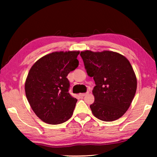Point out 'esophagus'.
<instances>
[{
	"label": "esophagus",
	"instance_id": "34e87169",
	"mask_svg": "<svg viewBox=\"0 0 157 157\" xmlns=\"http://www.w3.org/2000/svg\"><path fill=\"white\" fill-rule=\"evenodd\" d=\"M89 94V91H87L86 93H84V94H79V96H82V97H84L85 95H86L87 94Z\"/></svg>",
	"mask_w": 157,
	"mask_h": 157
}]
</instances>
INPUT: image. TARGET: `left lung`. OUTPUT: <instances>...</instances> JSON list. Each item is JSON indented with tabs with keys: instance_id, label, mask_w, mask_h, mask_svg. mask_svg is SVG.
<instances>
[{
	"instance_id": "1",
	"label": "left lung",
	"mask_w": 157,
	"mask_h": 157,
	"mask_svg": "<svg viewBox=\"0 0 157 157\" xmlns=\"http://www.w3.org/2000/svg\"><path fill=\"white\" fill-rule=\"evenodd\" d=\"M86 73L93 77L95 101L90 105L93 114L101 121L111 122L123 116L136 91L137 80L129 60L113 51L80 53Z\"/></svg>"
}]
</instances>
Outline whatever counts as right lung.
I'll return each instance as SVG.
<instances>
[{
  "label": "right lung",
  "mask_w": 157,
  "mask_h": 157,
  "mask_svg": "<svg viewBox=\"0 0 157 157\" xmlns=\"http://www.w3.org/2000/svg\"><path fill=\"white\" fill-rule=\"evenodd\" d=\"M79 51L54 52L42 57L32 66L25 84L32 109L42 121L61 124L72 116L78 100L68 93L66 78L79 65Z\"/></svg>",
  "instance_id": "add662e5"
}]
</instances>
